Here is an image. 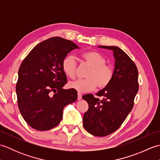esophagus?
Instances as JSON below:
<instances>
[{"mask_svg":"<svg viewBox=\"0 0 160 160\" xmlns=\"http://www.w3.org/2000/svg\"><path fill=\"white\" fill-rule=\"evenodd\" d=\"M81 99H82V94L78 93V100H80Z\"/></svg>","mask_w":160,"mask_h":160,"instance_id":"34e87169","label":"esophagus"}]
</instances>
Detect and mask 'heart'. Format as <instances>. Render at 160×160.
Listing matches in <instances>:
<instances>
[{"label":"heart","instance_id":"heart-1","mask_svg":"<svg viewBox=\"0 0 160 160\" xmlns=\"http://www.w3.org/2000/svg\"><path fill=\"white\" fill-rule=\"evenodd\" d=\"M82 56L84 62L91 67V69L87 71L86 79L71 82L69 84V87L79 93L91 91L97 86L100 89L107 87L113 80L114 72L113 67L106 64V58L96 52H87L84 53ZM76 68L77 62L73 56L68 55L64 58L62 69L67 76L73 78Z\"/></svg>","mask_w":160,"mask_h":160}]
</instances>
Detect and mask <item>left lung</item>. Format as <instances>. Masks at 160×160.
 <instances>
[{
    "label": "left lung",
    "mask_w": 160,
    "mask_h": 160,
    "mask_svg": "<svg viewBox=\"0 0 160 160\" xmlns=\"http://www.w3.org/2000/svg\"><path fill=\"white\" fill-rule=\"evenodd\" d=\"M111 50L115 58L113 80L96 95L82 96L89 104L84 114L83 126L91 135L104 137L111 134L120 127L133 107L138 91V71L129 56L117 46H98Z\"/></svg>",
    "instance_id": "obj_1"
}]
</instances>
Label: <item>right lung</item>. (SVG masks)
<instances>
[{"instance_id": "add662e5", "label": "right lung", "mask_w": 160, "mask_h": 160, "mask_svg": "<svg viewBox=\"0 0 160 160\" xmlns=\"http://www.w3.org/2000/svg\"><path fill=\"white\" fill-rule=\"evenodd\" d=\"M79 48L71 40L53 37L33 47L22 61L16 87L18 106L24 120L36 130L56 127L64 107L77 100L76 90L62 88L67 80L62 62Z\"/></svg>"}]
</instances>
